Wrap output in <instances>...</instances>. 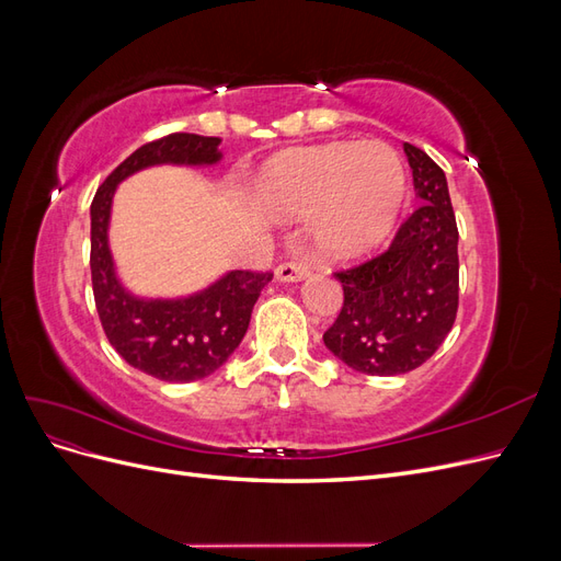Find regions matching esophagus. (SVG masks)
Instances as JSON below:
<instances>
[{"mask_svg": "<svg viewBox=\"0 0 561 561\" xmlns=\"http://www.w3.org/2000/svg\"><path fill=\"white\" fill-rule=\"evenodd\" d=\"M309 276V264L301 260H287L283 264H278L276 268V278L280 283H297Z\"/></svg>", "mask_w": 561, "mask_h": 561, "instance_id": "esophagus-1", "label": "esophagus"}]
</instances>
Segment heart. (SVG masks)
<instances>
[{"label": "heart", "mask_w": 561, "mask_h": 561, "mask_svg": "<svg viewBox=\"0 0 561 561\" xmlns=\"http://www.w3.org/2000/svg\"><path fill=\"white\" fill-rule=\"evenodd\" d=\"M257 198L285 217L311 210V239L334 260L375 250L393 229L407 194L400 157L381 142L283 151L257 178Z\"/></svg>", "instance_id": "b5f03b06"}]
</instances>
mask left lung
I'll return each instance as SVG.
<instances>
[{"label":"left lung","instance_id":"obj_1","mask_svg":"<svg viewBox=\"0 0 561 561\" xmlns=\"http://www.w3.org/2000/svg\"><path fill=\"white\" fill-rule=\"evenodd\" d=\"M419 208L379 257L339 271L344 307L322 342L371 377L407 375L449 334L458 309V229L447 178L426 151L404 142Z\"/></svg>","mask_w":561,"mask_h":561}]
</instances>
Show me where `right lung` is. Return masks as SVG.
Here are the masks:
<instances>
[{
	"label": "right lung",
	"instance_id": "1",
	"mask_svg": "<svg viewBox=\"0 0 561 561\" xmlns=\"http://www.w3.org/2000/svg\"><path fill=\"white\" fill-rule=\"evenodd\" d=\"M219 138L173 133L147 142L114 168L91 203V280L95 309L114 351L149 377L190 383L213 375L239 348L262 287L274 274L227 271L186 297H140L118 280L110 248L116 186L154 165H215Z\"/></svg>",
	"mask_w": 561,
	"mask_h": 561
}]
</instances>
